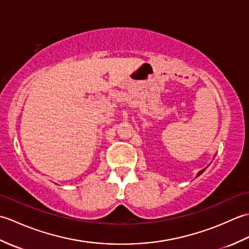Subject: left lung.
<instances>
[{"mask_svg": "<svg viewBox=\"0 0 249 249\" xmlns=\"http://www.w3.org/2000/svg\"><path fill=\"white\" fill-rule=\"evenodd\" d=\"M215 155H216V154H215ZM214 157H215V156H214ZM210 165H211V162H210ZM210 165H209V166H210ZM209 166H208V167H209ZM208 167H205L204 169H202V170H200V171H199V172L197 173V176H196V178H198L199 176H201V174H202V173H203V172L205 171V169H206V168H208Z\"/></svg>", "mask_w": 249, "mask_h": 249, "instance_id": "8db88e82", "label": "left lung"}]
</instances>
